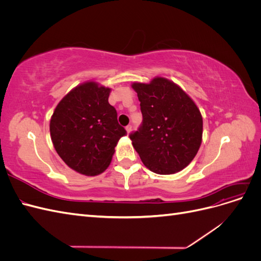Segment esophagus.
<instances>
[{"label":"esophagus","mask_w":261,"mask_h":261,"mask_svg":"<svg viewBox=\"0 0 261 261\" xmlns=\"http://www.w3.org/2000/svg\"><path fill=\"white\" fill-rule=\"evenodd\" d=\"M125 128H126V130H127V133L129 134L132 132V125H127Z\"/></svg>","instance_id":"1"}]
</instances>
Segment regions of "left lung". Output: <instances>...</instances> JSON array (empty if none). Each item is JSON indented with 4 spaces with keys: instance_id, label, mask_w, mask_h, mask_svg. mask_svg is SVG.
Masks as SVG:
<instances>
[{
    "instance_id": "8db88e82",
    "label": "left lung",
    "mask_w": 261,
    "mask_h": 261,
    "mask_svg": "<svg viewBox=\"0 0 261 261\" xmlns=\"http://www.w3.org/2000/svg\"><path fill=\"white\" fill-rule=\"evenodd\" d=\"M143 113V124L132 133L146 167L156 174H174L193 161L202 140V116L179 86L163 77L149 84L133 83Z\"/></svg>"
}]
</instances>
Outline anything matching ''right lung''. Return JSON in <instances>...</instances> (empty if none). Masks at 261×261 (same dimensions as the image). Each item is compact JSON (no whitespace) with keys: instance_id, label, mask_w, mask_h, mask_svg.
Listing matches in <instances>:
<instances>
[{"instance_id":"right-lung-1","label":"right lung","mask_w":261,"mask_h":261,"mask_svg":"<svg viewBox=\"0 0 261 261\" xmlns=\"http://www.w3.org/2000/svg\"><path fill=\"white\" fill-rule=\"evenodd\" d=\"M111 89L96 82L75 87L55 108L50 121L53 146L70 169L94 176L111 163L114 148L126 130L109 103Z\"/></svg>"}]
</instances>
